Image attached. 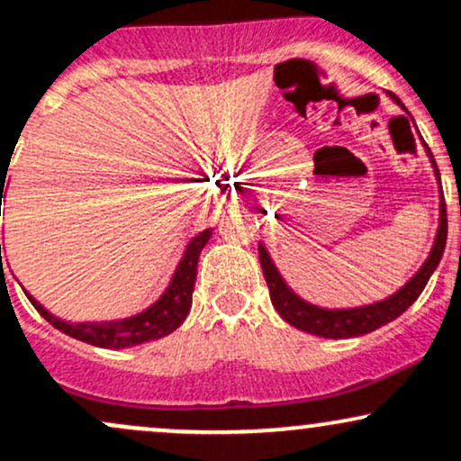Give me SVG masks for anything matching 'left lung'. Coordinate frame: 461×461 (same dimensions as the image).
Instances as JSON below:
<instances>
[{"instance_id":"obj_1","label":"left lung","mask_w":461,"mask_h":461,"mask_svg":"<svg viewBox=\"0 0 461 461\" xmlns=\"http://www.w3.org/2000/svg\"><path fill=\"white\" fill-rule=\"evenodd\" d=\"M388 95L401 105V108H405L403 102H401L394 93H388ZM425 149H427V156L431 158L436 179L440 182V171H438L436 160H433L429 147L425 145ZM444 247H447V203H444V194L440 186V225H438L436 242H433L429 258H427L425 264L420 267V271H418L414 277L403 285V288L396 290L393 297L377 301V303L364 305V308H348V310H325V308H319V305H312L308 301L297 297V294L285 285L282 275H279L277 267L273 264L271 256H268L262 242L258 245V256H260L264 279H267L271 301L275 310L279 312V316L301 331H308V333H314V336L333 338V340H338V338L364 336V333L379 330L382 325H388V322L394 321L396 316L403 314V312L410 308L418 297H420L422 290H425L427 282H429L433 271H436V267L442 260Z\"/></svg>"}]
</instances>
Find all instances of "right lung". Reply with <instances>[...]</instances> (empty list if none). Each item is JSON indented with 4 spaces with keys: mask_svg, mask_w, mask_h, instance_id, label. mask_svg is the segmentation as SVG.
<instances>
[{
    "mask_svg": "<svg viewBox=\"0 0 461 461\" xmlns=\"http://www.w3.org/2000/svg\"><path fill=\"white\" fill-rule=\"evenodd\" d=\"M4 184L6 179H0V199H4ZM2 216V208H0ZM212 236V230H203L197 234L193 240L188 242L186 251H184V258L179 260L176 275H173L171 284H168L167 293L162 294L151 308H147L140 314L130 316V319L123 321H110V322H67L56 319L54 314H50L43 305L39 303L30 293L28 299L30 303L34 305L36 312L47 322L60 330L67 336L76 338V340L88 342L93 347H104V348H125L142 345V342L158 340V338L168 336L171 331H176L179 325H182L184 319L188 316L190 305H193V290H194V279H197V262L201 249L205 247V242ZM0 262H2V245H0ZM4 268V262L0 264Z\"/></svg>",
    "mask_w": 461,
    "mask_h": 461,
    "instance_id": "1",
    "label": "right lung"
}]
</instances>
